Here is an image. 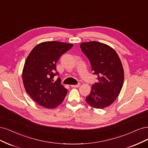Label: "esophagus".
Returning a JSON list of instances; mask_svg holds the SVG:
<instances>
[{
    "label": "esophagus",
    "mask_w": 148,
    "mask_h": 148,
    "mask_svg": "<svg viewBox=\"0 0 148 148\" xmlns=\"http://www.w3.org/2000/svg\"><path fill=\"white\" fill-rule=\"evenodd\" d=\"M71 87H74V88H75V87H80V84H77V85H71Z\"/></svg>",
    "instance_id": "1"
}]
</instances>
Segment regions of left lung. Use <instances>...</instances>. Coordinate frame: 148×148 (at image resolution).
I'll use <instances>...</instances> for the list:
<instances>
[{
  "label": "left lung",
  "mask_w": 148,
  "mask_h": 148,
  "mask_svg": "<svg viewBox=\"0 0 148 148\" xmlns=\"http://www.w3.org/2000/svg\"><path fill=\"white\" fill-rule=\"evenodd\" d=\"M80 49L88 58L98 82L85 101L92 108L103 109L112 104L120 93L124 72L120 58L112 47L97 41L82 42Z\"/></svg>",
  "instance_id": "left-lung-1"
}]
</instances>
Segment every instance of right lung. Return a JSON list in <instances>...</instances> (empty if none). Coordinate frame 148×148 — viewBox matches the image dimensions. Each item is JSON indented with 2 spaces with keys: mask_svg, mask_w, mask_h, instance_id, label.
<instances>
[{
  "mask_svg": "<svg viewBox=\"0 0 148 148\" xmlns=\"http://www.w3.org/2000/svg\"><path fill=\"white\" fill-rule=\"evenodd\" d=\"M73 44L48 41L40 43L27 56L24 65L22 78L26 92L38 104L47 109L59 106L66 97L68 90L61 84L56 64L60 57L72 48Z\"/></svg>",
  "mask_w": 148,
  "mask_h": 148,
  "instance_id": "1",
  "label": "right lung"
}]
</instances>
